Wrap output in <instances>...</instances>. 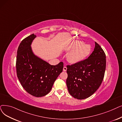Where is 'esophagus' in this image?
I'll return each mask as SVG.
<instances>
[{"instance_id":"1","label":"esophagus","mask_w":122,"mask_h":122,"mask_svg":"<svg viewBox=\"0 0 122 122\" xmlns=\"http://www.w3.org/2000/svg\"><path fill=\"white\" fill-rule=\"evenodd\" d=\"M66 70H67V67L65 66L63 67V71H66Z\"/></svg>"}]
</instances>
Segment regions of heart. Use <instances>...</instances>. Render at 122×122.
Instances as JSON below:
<instances>
[{
	"mask_svg": "<svg viewBox=\"0 0 122 122\" xmlns=\"http://www.w3.org/2000/svg\"><path fill=\"white\" fill-rule=\"evenodd\" d=\"M81 41H75L70 44L66 49L67 51L72 50L68 56L69 61L76 63L83 60L90 53L91 46L90 44H83Z\"/></svg>",
	"mask_w": 122,
	"mask_h": 122,
	"instance_id": "1",
	"label": "heart"
}]
</instances>
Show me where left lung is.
<instances>
[{"mask_svg":"<svg viewBox=\"0 0 122 122\" xmlns=\"http://www.w3.org/2000/svg\"><path fill=\"white\" fill-rule=\"evenodd\" d=\"M106 55L96 42L87 59L67 66L66 84L72 97L82 100L91 96L101 84L105 74Z\"/></svg>","mask_w":122,"mask_h":122,"instance_id":"obj_1","label":"left lung"}]
</instances>
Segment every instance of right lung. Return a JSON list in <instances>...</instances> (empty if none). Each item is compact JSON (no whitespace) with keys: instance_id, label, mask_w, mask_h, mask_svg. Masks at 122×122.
<instances>
[{"instance_id":"right-lung-1","label":"right lung","mask_w":122,"mask_h":122,"mask_svg":"<svg viewBox=\"0 0 122 122\" xmlns=\"http://www.w3.org/2000/svg\"><path fill=\"white\" fill-rule=\"evenodd\" d=\"M36 37L34 34L24 39L17 50V77L25 91L36 97L48 94L58 76L63 71V63L51 65L36 55L31 46Z\"/></svg>"}]
</instances>
